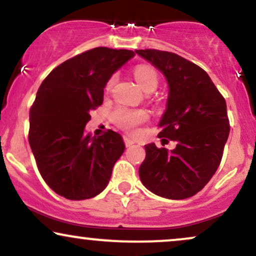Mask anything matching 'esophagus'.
<instances>
[{
	"label": "esophagus",
	"mask_w": 256,
	"mask_h": 256,
	"mask_svg": "<svg viewBox=\"0 0 256 256\" xmlns=\"http://www.w3.org/2000/svg\"><path fill=\"white\" fill-rule=\"evenodd\" d=\"M124 144H126V146H127V147H130V146H133V144H136V142H135L133 138H128V136H124Z\"/></svg>",
	"instance_id": "1"
}]
</instances>
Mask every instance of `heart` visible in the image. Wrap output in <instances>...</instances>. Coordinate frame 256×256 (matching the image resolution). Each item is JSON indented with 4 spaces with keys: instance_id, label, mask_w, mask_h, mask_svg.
I'll return each mask as SVG.
<instances>
[{
    "instance_id": "b5f03b06",
    "label": "heart",
    "mask_w": 256,
    "mask_h": 256,
    "mask_svg": "<svg viewBox=\"0 0 256 256\" xmlns=\"http://www.w3.org/2000/svg\"><path fill=\"white\" fill-rule=\"evenodd\" d=\"M134 77L144 91L156 89L158 85V74L152 66L138 65L134 68ZM114 78H110L106 86L112 84ZM147 118V114L142 110H133L127 108H118L112 112V120L121 128L132 129L142 123Z\"/></svg>"
}]
</instances>
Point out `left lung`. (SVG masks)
<instances>
[{"label": "left lung", "instance_id": "left-lung-1", "mask_svg": "<svg viewBox=\"0 0 256 256\" xmlns=\"http://www.w3.org/2000/svg\"><path fill=\"white\" fill-rule=\"evenodd\" d=\"M135 53L165 76L170 90L158 136L176 142L171 152L156 144L144 146L141 182L167 200L192 197L209 182L222 160L230 130L226 100L209 74L182 56L159 50Z\"/></svg>", "mask_w": 256, "mask_h": 256}]
</instances>
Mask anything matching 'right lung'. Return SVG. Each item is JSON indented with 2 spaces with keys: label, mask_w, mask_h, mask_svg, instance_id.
I'll return each instance as SVG.
<instances>
[{
  "label": "right lung",
  "mask_w": 256,
  "mask_h": 256,
  "mask_svg": "<svg viewBox=\"0 0 256 256\" xmlns=\"http://www.w3.org/2000/svg\"><path fill=\"white\" fill-rule=\"evenodd\" d=\"M135 56L96 47L68 59L40 85L30 112L28 141L46 184L66 200H89L106 188L124 152L121 135L85 134L90 112L103 103L110 77Z\"/></svg>",
  "instance_id": "add662e5"
}]
</instances>
